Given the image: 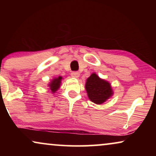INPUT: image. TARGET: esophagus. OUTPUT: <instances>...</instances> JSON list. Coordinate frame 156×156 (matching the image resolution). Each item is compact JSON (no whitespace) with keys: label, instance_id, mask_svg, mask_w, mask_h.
<instances>
[{"label":"esophagus","instance_id":"1","mask_svg":"<svg viewBox=\"0 0 156 156\" xmlns=\"http://www.w3.org/2000/svg\"><path fill=\"white\" fill-rule=\"evenodd\" d=\"M71 76L72 77L74 78H78L80 76V73L78 72H72L71 73Z\"/></svg>","mask_w":156,"mask_h":156}]
</instances>
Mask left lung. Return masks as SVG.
I'll return each mask as SVG.
<instances>
[{"label":"left lung","instance_id":"8db88e82","mask_svg":"<svg viewBox=\"0 0 156 156\" xmlns=\"http://www.w3.org/2000/svg\"><path fill=\"white\" fill-rule=\"evenodd\" d=\"M85 87L89 99L97 104L104 103L113 94L109 83L100 79L94 73L87 79Z\"/></svg>","mask_w":156,"mask_h":156}]
</instances>
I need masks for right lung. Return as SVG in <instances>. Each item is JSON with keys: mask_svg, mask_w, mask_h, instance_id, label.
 Returning <instances> with one entry per match:
<instances>
[{"mask_svg": "<svg viewBox=\"0 0 156 156\" xmlns=\"http://www.w3.org/2000/svg\"><path fill=\"white\" fill-rule=\"evenodd\" d=\"M61 80H62L61 76H59L58 78L54 79V80L52 81V82L49 84V87H50V88L51 89V91H52V93H54L55 91H56L57 89H59V86H60Z\"/></svg>", "mask_w": 156, "mask_h": 156, "instance_id": "add662e5", "label": "right lung"}]
</instances>
